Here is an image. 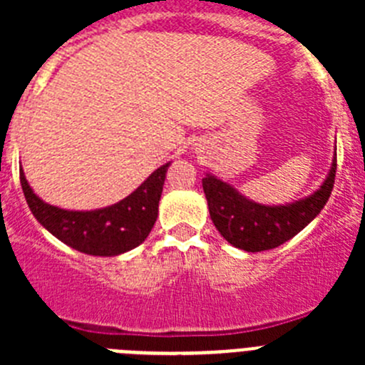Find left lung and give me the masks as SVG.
<instances>
[{"instance_id":"8db88e82","label":"left lung","mask_w":365,"mask_h":365,"mask_svg":"<svg viewBox=\"0 0 365 365\" xmlns=\"http://www.w3.org/2000/svg\"><path fill=\"white\" fill-rule=\"evenodd\" d=\"M334 177L336 159L320 190H316L311 197L285 206H265L248 201L237 193V190L214 175L202 179V190L219 234L241 250L261 252L294 237L320 214L333 192Z\"/></svg>"}]
</instances>
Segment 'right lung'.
<instances>
[{
	"label": "right lung",
	"instance_id": "add662e5",
	"mask_svg": "<svg viewBox=\"0 0 365 365\" xmlns=\"http://www.w3.org/2000/svg\"><path fill=\"white\" fill-rule=\"evenodd\" d=\"M168 166L155 170L120 202L93 212H71L47 205L32 192L24 172H19V180L32 215L54 237L83 254L118 256L138 247L153 228Z\"/></svg>",
	"mask_w": 365,
	"mask_h": 365
}]
</instances>
